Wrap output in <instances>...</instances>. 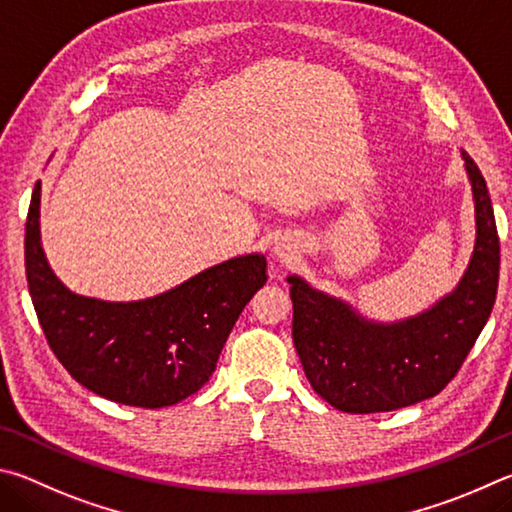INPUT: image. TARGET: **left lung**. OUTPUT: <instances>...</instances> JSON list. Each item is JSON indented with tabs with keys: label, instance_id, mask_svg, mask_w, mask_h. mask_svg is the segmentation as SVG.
I'll use <instances>...</instances> for the list:
<instances>
[{
	"label": "left lung",
	"instance_id": "1",
	"mask_svg": "<svg viewBox=\"0 0 512 512\" xmlns=\"http://www.w3.org/2000/svg\"><path fill=\"white\" fill-rule=\"evenodd\" d=\"M470 175L477 242L468 270L432 310L398 324H373L344 301L290 276L292 339L310 387L346 414H380L434 398L465 362L497 299L499 236L479 166Z\"/></svg>",
	"mask_w": 512,
	"mask_h": 512
}]
</instances>
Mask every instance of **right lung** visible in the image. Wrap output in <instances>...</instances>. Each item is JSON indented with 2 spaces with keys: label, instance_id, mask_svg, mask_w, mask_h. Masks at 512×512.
<instances>
[{
  "label": "right lung",
  "instance_id": "obj_1",
  "mask_svg": "<svg viewBox=\"0 0 512 512\" xmlns=\"http://www.w3.org/2000/svg\"><path fill=\"white\" fill-rule=\"evenodd\" d=\"M31 301L71 378L121 405L159 409L200 391L249 299L267 281L261 254L231 258L155 299L107 303L71 294L40 245V182L24 233Z\"/></svg>",
  "mask_w": 512,
  "mask_h": 512
}]
</instances>
